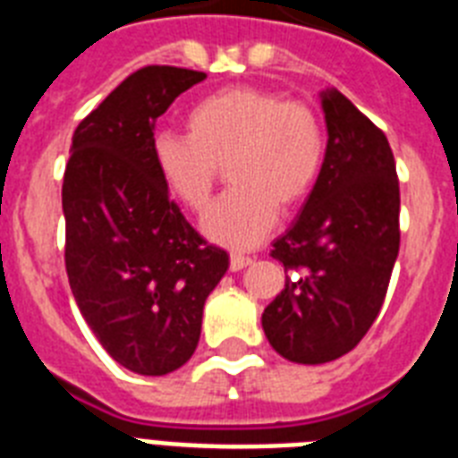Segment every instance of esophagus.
<instances>
[{
	"mask_svg": "<svg viewBox=\"0 0 458 458\" xmlns=\"http://www.w3.org/2000/svg\"><path fill=\"white\" fill-rule=\"evenodd\" d=\"M254 263V259L247 254H240V251H235V254H230V270L233 273H237V270H242V267H247Z\"/></svg>",
	"mask_w": 458,
	"mask_h": 458,
	"instance_id": "1",
	"label": "esophagus"
}]
</instances>
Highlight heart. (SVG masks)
I'll list each match as a JSON object with an SVG mask.
<instances>
[{"label": "heart", "mask_w": 458, "mask_h": 458, "mask_svg": "<svg viewBox=\"0 0 458 458\" xmlns=\"http://www.w3.org/2000/svg\"><path fill=\"white\" fill-rule=\"evenodd\" d=\"M327 140L313 107L256 87H225L188 113V133L162 131L152 157L165 185L195 214L209 209L223 166L235 188L204 218L207 237L254 247L284 209L303 202L325 165Z\"/></svg>", "instance_id": "heart-1"}]
</instances>
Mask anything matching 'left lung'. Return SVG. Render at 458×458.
I'll return each mask as SVG.
<instances>
[{
    "label": "left lung",
    "instance_id": "obj_1",
    "mask_svg": "<svg viewBox=\"0 0 458 458\" xmlns=\"http://www.w3.org/2000/svg\"><path fill=\"white\" fill-rule=\"evenodd\" d=\"M325 165L270 256L289 273L263 332L289 362L325 364L374 325L400 251V183L386 133L336 89L322 91Z\"/></svg>",
    "mask_w": 458,
    "mask_h": 458
}]
</instances>
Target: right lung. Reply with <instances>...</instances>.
<instances>
[{"instance_id": "1", "label": "right lung", "mask_w": 458, "mask_h": 458, "mask_svg": "<svg viewBox=\"0 0 458 458\" xmlns=\"http://www.w3.org/2000/svg\"><path fill=\"white\" fill-rule=\"evenodd\" d=\"M204 77L171 65L129 74L74 129L63 176L74 301L110 358L143 377L192 358L204 301L228 270V254L185 221L152 157L155 122Z\"/></svg>"}]
</instances>
